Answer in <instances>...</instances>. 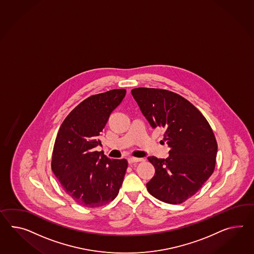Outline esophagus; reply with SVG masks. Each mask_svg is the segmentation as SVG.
<instances>
[{"instance_id": "obj_1", "label": "esophagus", "mask_w": 254, "mask_h": 254, "mask_svg": "<svg viewBox=\"0 0 254 254\" xmlns=\"http://www.w3.org/2000/svg\"><path fill=\"white\" fill-rule=\"evenodd\" d=\"M128 163L132 164V163H135V162H138V161H142L143 159L141 158H128Z\"/></svg>"}]
</instances>
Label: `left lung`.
<instances>
[{
    "instance_id": "8db88e82",
    "label": "left lung",
    "mask_w": 254,
    "mask_h": 254,
    "mask_svg": "<svg viewBox=\"0 0 254 254\" xmlns=\"http://www.w3.org/2000/svg\"><path fill=\"white\" fill-rule=\"evenodd\" d=\"M152 128L165 130L167 159L148 157L155 174L147 189L155 198L177 204L192 196L214 172L217 144L207 120L177 93L154 88L131 91Z\"/></svg>"
}]
</instances>
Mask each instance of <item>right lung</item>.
<instances>
[{
	"label": "right lung",
	"mask_w": 254,
	"mask_h": 254,
	"mask_svg": "<svg viewBox=\"0 0 254 254\" xmlns=\"http://www.w3.org/2000/svg\"><path fill=\"white\" fill-rule=\"evenodd\" d=\"M125 95V89H115L88 97L68 114L58 132L51 169L65 192L82 206L110 203L123 184L127 160L109 159L95 148L102 145L99 136Z\"/></svg>",
	"instance_id": "add662e5"
}]
</instances>
